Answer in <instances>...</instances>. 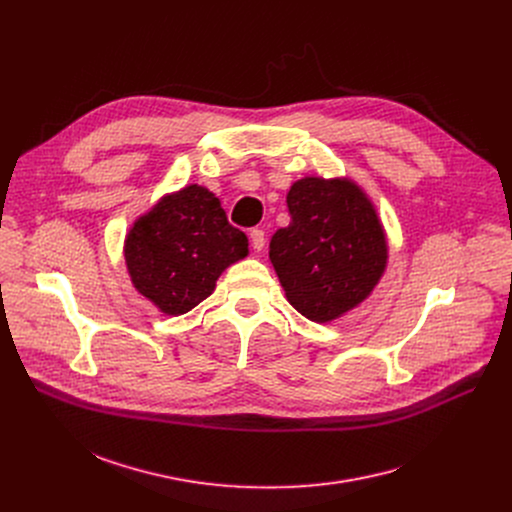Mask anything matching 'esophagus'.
<instances>
[{
  "mask_svg": "<svg viewBox=\"0 0 512 512\" xmlns=\"http://www.w3.org/2000/svg\"><path fill=\"white\" fill-rule=\"evenodd\" d=\"M249 239H251V247L255 251H261L265 247V233L261 229H251L249 233Z\"/></svg>",
  "mask_w": 512,
  "mask_h": 512,
  "instance_id": "obj_1",
  "label": "esophagus"
}]
</instances>
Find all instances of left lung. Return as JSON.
I'll return each mask as SVG.
<instances>
[{
    "mask_svg": "<svg viewBox=\"0 0 512 512\" xmlns=\"http://www.w3.org/2000/svg\"><path fill=\"white\" fill-rule=\"evenodd\" d=\"M291 223L269 243L287 302L312 322L342 318L381 281L389 245L373 200L350 178L306 176L287 192Z\"/></svg>",
    "mask_w": 512,
    "mask_h": 512,
    "instance_id": "1",
    "label": "left lung"
}]
</instances>
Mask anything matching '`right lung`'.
<instances>
[{"label": "right lung", "mask_w": 512, "mask_h": 512, "mask_svg": "<svg viewBox=\"0 0 512 512\" xmlns=\"http://www.w3.org/2000/svg\"><path fill=\"white\" fill-rule=\"evenodd\" d=\"M123 255L139 294L162 314L180 316L212 294L229 265L249 255V239L229 225L221 200L190 184L135 218Z\"/></svg>", "instance_id": "right-lung-1"}]
</instances>
